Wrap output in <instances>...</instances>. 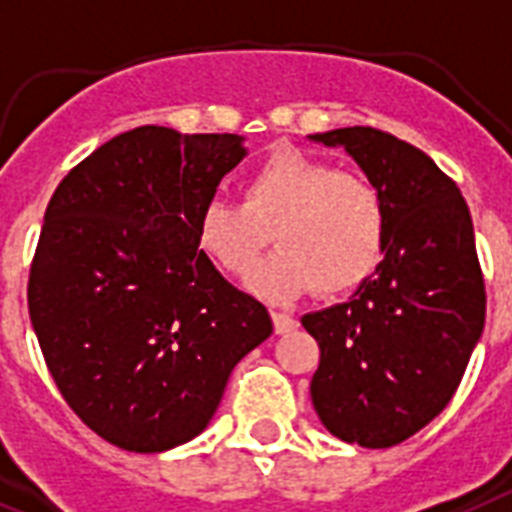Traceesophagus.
Segmentation results:
<instances>
[{"instance_id": "obj_1", "label": "esophagus", "mask_w": 512, "mask_h": 512, "mask_svg": "<svg viewBox=\"0 0 512 512\" xmlns=\"http://www.w3.org/2000/svg\"><path fill=\"white\" fill-rule=\"evenodd\" d=\"M270 318H273V328H276V334H289V331H294V328L299 326L297 318H292V315H286V313H278V310H273V313H270Z\"/></svg>"}]
</instances>
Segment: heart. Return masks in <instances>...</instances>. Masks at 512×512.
Masks as SVG:
<instances>
[{
  "instance_id": "1",
  "label": "heart",
  "mask_w": 512,
  "mask_h": 512,
  "mask_svg": "<svg viewBox=\"0 0 512 512\" xmlns=\"http://www.w3.org/2000/svg\"><path fill=\"white\" fill-rule=\"evenodd\" d=\"M386 231V199L371 178L299 149H276L247 176L244 202L213 199L197 220L199 247L228 276H244L273 234L278 252L247 278L270 302L360 286L381 263Z\"/></svg>"
}]
</instances>
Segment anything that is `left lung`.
I'll return each mask as SVG.
<instances>
[{"mask_svg":"<svg viewBox=\"0 0 512 512\" xmlns=\"http://www.w3.org/2000/svg\"><path fill=\"white\" fill-rule=\"evenodd\" d=\"M310 139L347 149L386 199L376 276L302 318L321 347L310 381L318 418L342 442L384 450L442 413L484 331L473 220L458 184L397 136L352 126Z\"/></svg>","mask_w":512,"mask_h":512,"instance_id":"1","label":"left lung"}]
</instances>
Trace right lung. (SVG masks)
Masks as SVG:
<instances>
[{"mask_svg":"<svg viewBox=\"0 0 512 512\" xmlns=\"http://www.w3.org/2000/svg\"><path fill=\"white\" fill-rule=\"evenodd\" d=\"M236 134L141 126L62 178L28 276L54 384L105 442L162 452L205 431L234 365L273 334L199 249L197 220L244 160Z\"/></svg>","mask_w":512,"mask_h":512,"instance_id":"1","label":"right lung"}]
</instances>
